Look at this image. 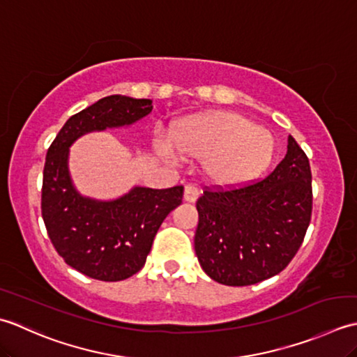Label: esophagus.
<instances>
[{
    "label": "esophagus",
    "instance_id": "esophagus-1",
    "mask_svg": "<svg viewBox=\"0 0 357 357\" xmlns=\"http://www.w3.org/2000/svg\"><path fill=\"white\" fill-rule=\"evenodd\" d=\"M199 195H200V191H199V188H195L194 185H188V186H185V192H183V199L186 200V202H189V203H192V202H195L199 199Z\"/></svg>",
    "mask_w": 357,
    "mask_h": 357
}]
</instances>
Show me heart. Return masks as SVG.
Listing matches in <instances>:
<instances>
[{"mask_svg": "<svg viewBox=\"0 0 357 357\" xmlns=\"http://www.w3.org/2000/svg\"><path fill=\"white\" fill-rule=\"evenodd\" d=\"M169 140L171 144L154 142L160 158L176 162L177 153L180 158L203 160L205 177L222 188L251 183L270 168L275 154L271 130L254 125L243 115L225 111L181 119L174 125Z\"/></svg>", "mask_w": 357, "mask_h": 357, "instance_id": "obj_1", "label": "heart"}]
</instances>
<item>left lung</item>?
<instances>
[{"mask_svg": "<svg viewBox=\"0 0 357 357\" xmlns=\"http://www.w3.org/2000/svg\"><path fill=\"white\" fill-rule=\"evenodd\" d=\"M308 157L288 135L287 155L265 180L232 191H205L197 200L194 248L211 279L254 285L285 270L311 219Z\"/></svg>", "mask_w": 357, "mask_h": 357, "instance_id": "obj_1", "label": "left lung"}]
</instances>
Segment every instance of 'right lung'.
<instances>
[{
	"label": "right lung",
	"mask_w": 357,
	"mask_h": 357,
	"mask_svg": "<svg viewBox=\"0 0 357 357\" xmlns=\"http://www.w3.org/2000/svg\"><path fill=\"white\" fill-rule=\"evenodd\" d=\"M151 111L148 98L105 97L72 115L47 151L43 220L64 261L92 279L119 282L142 270L160 225L181 203L183 186L135 185L109 200L83 195L70 177V146L86 134L132 126Z\"/></svg>",
	"instance_id": "add662e5"
}]
</instances>
